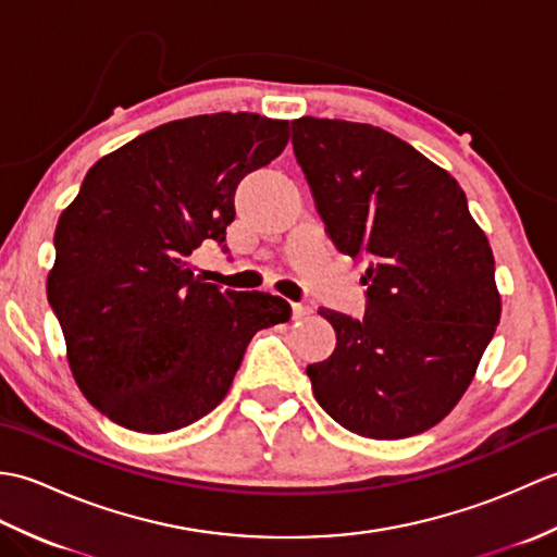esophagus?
<instances>
[{"instance_id":"esophagus-1","label":"esophagus","mask_w":557,"mask_h":557,"mask_svg":"<svg viewBox=\"0 0 557 557\" xmlns=\"http://www.w3.org/2000/svg\"><path fill=\"white\" fill-rule=\"evenodd\" d=\"M313 313V306L309 304H292V315L297 318V321H301V318H309Z\"/></svg>"}]
</instances>
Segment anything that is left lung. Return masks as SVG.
<instances>
[{"mask_svg":"<svg viewBox=\"0 0 557 557\" xmlns=\"http://www.w3.org/2000/svg\"><path fill=\"white\" fill-rule=\"evenodd\" d=\"M292 146L339 253L366 258L363 321L321 309L335 351L313 395L347 431L397 441L467 393L500 321L495 260L461 186L383 128L301 116Z\"/></svg>","mask_w":557,"mask_h":557,"instance_id":"left-lung-1","label":"left lung"}]
</instances>
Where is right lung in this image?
<instances>
[{
	"label": "right lung",
	"instance_id": "obj_1",
	"mask_svg": "<svg viewBox=\"0 0 557 557\" xmlns=\"http://www.w3.org/2000/svg\"><path fill=\"white\" fill-rule=\"evenodd\" d=\"M287 140L289 122L251 112L162 124L92 164L62 212L47 299L81 393L114 423L170 433L203 419L258 330L289 321L285 299L222 292L188 265L224 242L236 186Z\"/></svg>",
	"mask_w": 557,
	"mask_h": 557
}]
</instances>
